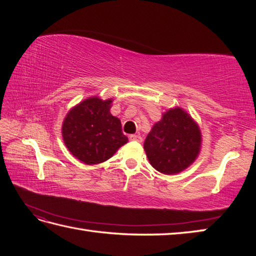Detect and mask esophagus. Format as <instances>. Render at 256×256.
<instances>
[{"mask_svg": "<svg viewBox=\"0 0 256 256\" xmlns=\"http://www.w3.org/2000/svg\"><path fill=\"white\" fill-rule=\"evenodd\" d=\"M130 140H135V142H142V140H143L142 136H140V135H138V134H131V135H130Z\"/></svg>", "mask_w": 256, "mask_h": 256, "instance_id": "1", "label": "esophagus"}]
</instances>
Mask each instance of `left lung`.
I'll return each mask as SVG.
<instances>
[{
  "mask_svg": "<svg viewBox=\"0 0 256 256\" xmlns=\"http://www.w3.org/2000/svg\"><path fill=\"white\" fill-rule=\"evenodd\" d=\"M200 148L198 124L182 108H170L162 114L144 142L150 164L165 175L186 170L197 158Z\"/></svg>",
  "mask_w": 256,
  "mask_h": 256,
  "instance_id": "1",
  "label": "left lung"
}]
</instances>
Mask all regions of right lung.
<instances>
[{"mask_svg": "<svg viewBox=\"0 0 256 256\" xmlns=\"http://www.w3.org/2000/svg\"><path fill=\"white\" fill-rule=\"evenodd\" d=\"M112 99L88 98L68 112L62 138L70 153L86 165L108 160L128 143L121 121L110 113Z\"/></svg>", "mask_w": 256, "mask_h": 256, "instance_id": "right-lung-1", "label": "right lung"}]
</instances>
